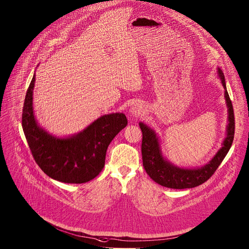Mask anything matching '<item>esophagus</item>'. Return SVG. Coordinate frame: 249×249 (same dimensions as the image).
<instances>
[{
  "mask_svg": "<svg viewBox=\"0 0 249 249\" xmlns=\"http://www.w3.org/2000/svg\"><path fill=\"white\" fill-rule=\"evenodd\" d=\"M129 113H130V116L132 118H137L144 113V107L141 104L136 103L130 108Z\"/></svg>",
  "mask_w": 249,
  "mask_h": 249,
  "instance_id": "1",
  "label": "esophagus"
}]
</instances>
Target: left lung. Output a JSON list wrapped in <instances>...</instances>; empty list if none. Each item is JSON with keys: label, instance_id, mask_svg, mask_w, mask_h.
<instances>
[{"label": "left lung", "instance_id": "8db88e82", "mask_svg": "<svg viewBox=\"0 0 249 249\" xmlns=\"http://www.w3.org/2000/svg\"><path fill=\"white\" fill-rule=\"evenodd\" d=\"M218 78L221 80V84L224 88V98L227 106V126L226 135L222 142V146L209 162L201 167L184 168L179 167L171 163L168 159L164 157L160 139L156 132L143 122L139 123L142 131V160L143 166L147 174L153 179L156 183L168 188L173 189H185L193 188L204 183L212 174L216 171L220 163L228 153L229 149L232 145L234 138V113L233 107L231 104L230 98L226 89L224 74L222 70L217 68Z\"/></svg>", "mask_w": 249, "mask_h": 249}]
</instances>
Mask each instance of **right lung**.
<instances>
[{"label": "right lung", "mask_w": 249, "mask_h": 249, "mask_svg": "<svg viewBox=\"0 0 249 249\" xmlns=\"http://www.w3.org/2000/svg\"><path fill=\"white\" fill-rule=\"evenodd\" d=\"M36 75L28 88L22 126L33 157L49 177L64 183H86L102 171L109 144L128 121L123 113L99 117L85 129L67 137L52 135L36 120L33 91Z\"/></svg>", "instance_id": "add662e5"}]
</instances>
